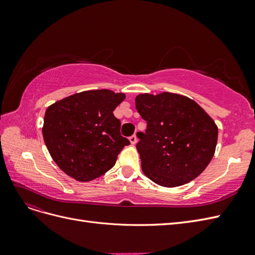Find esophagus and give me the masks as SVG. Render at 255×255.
Wrapping results in <instances>:
<instances>
[{
	"mask_svg": "<svg viewBox=\"0 0 255 255\" xmlns=\"http://www.w3.org/2000/svg\"><path fill=\"white\" fill-rule=\"evenodd\" d=\"M129 141H130V143L132 144H135L136 142H137V137H136V135H132V136H129Z\"/></svg>",
	"mask_w": 255,
	"mask_h": 255,
	"instance_id": "34e87169",
	"label": "esophagus"
}]
</instances>
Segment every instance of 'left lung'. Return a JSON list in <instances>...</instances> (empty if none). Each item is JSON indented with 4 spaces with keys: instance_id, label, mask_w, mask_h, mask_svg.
Listing matches in <instances>:
<instances>
[{
    "instance_id": "left-lung-1",
    "label": "left lung",
    "mask_w": 255,
    "mask_h": 255,
    "mask_svg": "<svg viewBox=\"0 0 255 255\" xmlns=\"http://www.w3.org/2000/svg\"><path fill=\"white\" fill-rule=\"evenodd\" d=\"M136 110L146 121L136 144L143 173L164 187L192 181L212 160L218 128L194 100L163 92L135 99Z\"/></svg>"
}]
</instances>
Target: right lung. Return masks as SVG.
<instances>
[{
    "instance_id": "1",
    "label": "right lung",
    "mask_w": 255,
    "mask_h": 255,
    "mask_svg": "<svg viewBox=\"0 0 255 255\" xmlns=\"http://www.w3.org/2000/svg\"><path fill=\"white\" fill-rule=\"evenodd\" d=\"M125 94L109 89L87 90L48 107L42 135L57 166L76 181L88 182L114 167L118 154L129 144L121 136L114 111Z\"/></svg>"
}]
</instances>
